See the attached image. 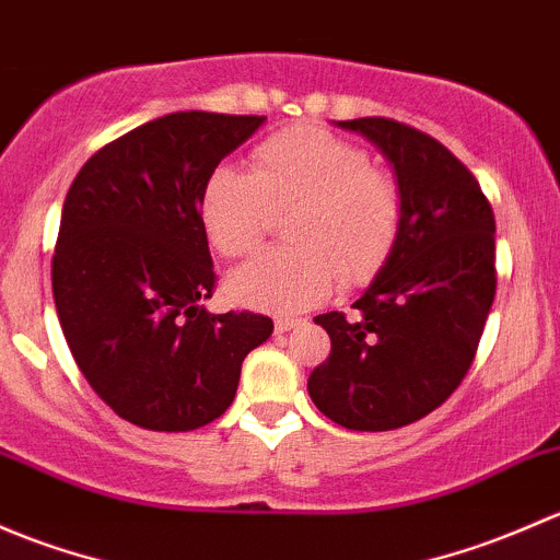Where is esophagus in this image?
Masks as SVG:
<instances>
[{
    "label": "esophagus",
    "mask_w": 560,
    "mask_h": 560,
    "mask_svg": "<svg viewBox=\"0 0 560 560\" xmlns=\"http://www.w3.org/2000/svg\"><path fill=\"white\" fill-rule=\"evenodd\" d=\"M299 323H302V320H296V318H278V320H275V331L285 334V331H291V328H296Z\"/></svg>",
    "instance_id": "obj_1"
}]
</instances>
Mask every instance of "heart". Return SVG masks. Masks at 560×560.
<instances>
[{
    "label": "heart",
    "mask_w": 560,
    "mask_h": 560,
    "mask_svg": "<svg viewBox=\"0 0 560 560\" xmlns=\"http://www.w3.org/2000/svg\"><path fill=\"white\" fill-rule=\"evenodd\" d=\"M253 172L215 166L199 194V221L221 256L250 253L288 212L285 237L296 247L264 250L229 278L247 307L296 313L331 288L372 278L394 250L405 196L390 172L372 166L364 148L313 126L267 137L250 155Z\"/></svg>",
    "instance_id": "heart-1"
}]
</instances>
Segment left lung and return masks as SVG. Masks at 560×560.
Here are the masks:
<instances>
[{
  "label": "left lung",
  "instance_id": "left-lung-1",
  "mask_svg": "<svg viewBox=\"0 0 560 560\" xmlns=\"http://www.w3.org/2000/svg\"><path fill=\"white\" fill-rule=\"evenodd\" d=\"M339 126L388 155L405 215L355 313L315 318L331 353L307 390L345 429L390 431L445 405L475 361L495 296V218L464 161L425 131L394 118Z\"/></svg>",
  "mask_w": 560,
  "mask_h": 560
}]
</instances>
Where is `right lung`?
I'll use <instances>...</instances> for the list:
<instances>
[{
    "instance_id": "obj_1",
    "label": "right lung",
    "mask_w": 560,
    "mask_h": 560,
    "mask_svg": "<svg viewBox=\"0 0 560 560\" xmlns=\"http://www.w3.org/2000/svg\"><path fill=\"white\" fill-rule=\"evenodd\" d=\"M264 115L172 113L107 142L78 172L54 247L56 313L72 359L105 405L151 431L226 412L242 361L272 318L212 315L199 194Z\"/></svg>"
}]
</instances>
